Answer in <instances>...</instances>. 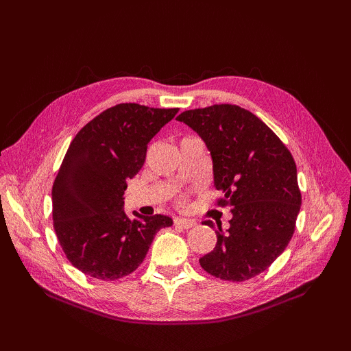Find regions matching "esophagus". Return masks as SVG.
<instances>
[{"mask_svg": "<svg viewBox=\"0 0 351 351\" xmlns=\"http://www.w3.org/2000/svg\"><path fill=\"white\" fill-rule=\"evenodd\" d=\"M176 227H182V228H192L195 226V221L192 219H183V218H176L174 219Z\"/></svg>", "mask_w": 351, "mask_h": 351, "instance_id": "1", "label": "esophagus"}]
</instances>
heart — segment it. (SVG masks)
<instances>
[{
    "label": "heart",
    "mask_w": 351,
    "mask_h": 351,
    "mask_svg": "<svg viewBox=\"0 0 351 351\" xmlns=\"http://www.w3.org/2000/svg\"><path fill=\"white\" fill-rule=\"evenodd\" d=\"M180 204H183V199H182V200H180Z\"/></svg>",
    "instance_id": "heart-1"
}]
</instances>
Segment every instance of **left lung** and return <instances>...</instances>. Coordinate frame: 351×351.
Here are the masks:
<instances>
[{"label":"left lung","instance_id":"8db88e82","mask_svg":"<svg viewBox=\"0 0 351 351\" xmlns=\"http://www.w3.org/2000/svg\"><path fill=\"white\" fill-rule=\"evenodd\" d=\"M204 139L214 162V182L231 208L230 228L219 226L217 244L199 259L215 278L241 282L256 277L289 246L302 205L294 158L280 137L250 111L219 104L177 117ZM214 227V222L205 221Z\"/></svg>","mask_w":351,"mask_h":351}]
</instances>
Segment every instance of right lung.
Instances as JSON below:
<instances>
[{
    "instance_id": "right-lung-1",
    "label": "right lung",
    "mask_w": 351,
    "mask_h": 351,
    "mask_svg": "<svg viewBox=\"0 0 351 351\" xmlns=\"http://www.w3.org/2000/svg\"><path fill=\"white\" fill-rule=\"evenodd\" d=\"M178 108L119 104L71 141L52 186V221L62 252L88 277L114 281L141 267L165 215L124 214V190L145 164L147 143Z\"/></svg>"
}]
</instances>
